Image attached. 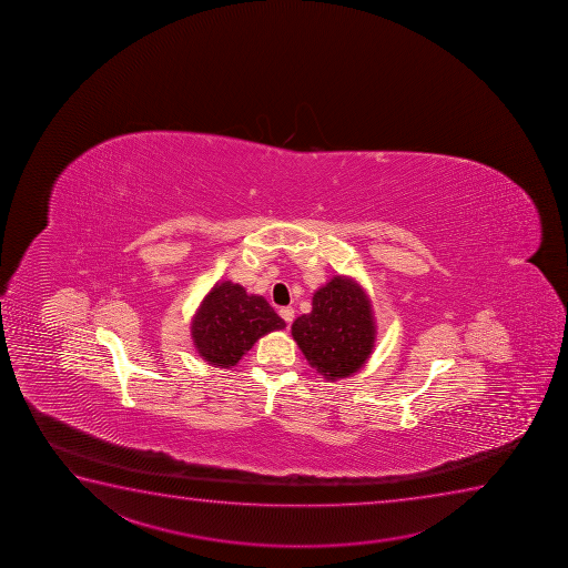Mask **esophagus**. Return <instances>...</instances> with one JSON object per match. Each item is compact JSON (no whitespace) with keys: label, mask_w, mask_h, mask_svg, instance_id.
<instances>
[{"label":"esophagus","mask_w":568,"mask_h":568,"mask_svg":"<svg viewBox=\"0 0 568 568\" xmlns=\"http://www.w3.org/2000/svg\"><path fill=\"white\" fill-rule=\"evenodd\" d=\"M280 315L281 317H283V320H285V323H288V325H291V323H293L294 320V310L293 307H281Z\"/></svg>","instance_id":"esophagus-1"}]
</instances>
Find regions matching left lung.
<instances>
[{"label":"left lung","instance_id":"8db88e82","mask_svg":"<svg viewBox=\"0 0 568 568\" xmlns=\"http://www.w3.org/2000/svg\"><path fill=\"white\" fill-rule=\"evenodd\" d=\"M293 338L307 363L328 382L357 373L376 341L373 307L357 281L336 275L317 288L312 312L296 317Z\"/></svg>","mask_w":568,"mask_h":568}]
</instances>
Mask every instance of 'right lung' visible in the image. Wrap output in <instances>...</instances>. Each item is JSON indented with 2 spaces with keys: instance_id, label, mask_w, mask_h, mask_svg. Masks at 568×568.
Segmentation results:
<instances>
[{
  "instance_id": "right-lung-1",
  "label": "right lung",
  "mask_w": 568,
  "mask_h": 568,
  "mask_svg": "<svg viewBox=\"0 0 568 568\" xmlns=\"http://www.w3.org/2000/svg\"><path fill=\"white\" fill-rule=\"evenodd\" d=\"M285 327L264 296L248 294L245 288L222 281L201 301L192 320V341L209 365L230 368L264 334Z\"/></svg>"
}]
</instances>
